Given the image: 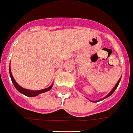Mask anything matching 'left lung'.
<instances>
[{"label":"left lung","mask_w":133,"mask_h":133,"mask_svg":"<svg viewBox=\"0 0 133 133\" xmlns=\"http://www.w3.org/2000/svg\"><path fill=\"white\" fill-rule=\"evenodd\" d=\"M121 77L120 78V79H119V80H118V81L117 82V83L116 84V85L114 86V88H113V89H112V90H111V91L110 93H109L108 94L107 96H105V97H104V98H103V99H99V100H97V101H91V100H90L91 102H99V101H102V100H103V99H105V98H107V97H108L109 96H110L111 95H112V94H113V93L114 92V91L116 90V88H117L118 87V84H119V83H120V81H121Z\"/></svg>","instance_id":"1"}]
</instances>
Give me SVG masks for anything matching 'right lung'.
Masks as SVG:
<instances>
[{
  "label": "right lung",
  "instance_id": "1",
  "mask_svg": "<svg viewBox=\"0 0 133 133\" xmlns=\"http://www.w3.org/2000/svg\"><path fill=\"white\" fill-rule=\"evenodd\" d=\"M9 73H10V76H11V81H12V83H13V85H14L15 87L17 89V90L19 91V92L21 93V94H23V95L28 96V97H36V96H38L39 94L47 92V91H48L50 90V89H52V87L53 86V83H52V84L50 87H47V88H46V89H40V90L34 91V90H30V89H25V88H23V87H21V86L19 85V84H17V83L15 81V80L13 77H12V73H11V67H10V66H9Z\"/></svg>",
  "mask_w": 133,
  "mask_h": 133
}]
</instances>
